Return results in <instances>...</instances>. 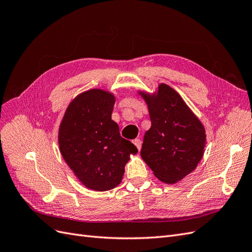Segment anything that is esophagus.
Returning a JSON list of instances; mask_svg holds the SVG:
<instances>
[{
	"label": "esophagus",
	"mask_w": 252,
	"mask_h": 252,
	"mask_svg": "<svg viewBox=\"0 0 252 252\" xmlns=\"http://www.w3.org/2000/svg\"><path fill=\"white\" fill-rule=\"evenodd\" d=\"M133 144L136 146V148H138V150L140 151L141 150V147H142V142L140 139H135L133 140Z\"/></svg>",
	"instance_id": "obj_1"
}]
</instances>
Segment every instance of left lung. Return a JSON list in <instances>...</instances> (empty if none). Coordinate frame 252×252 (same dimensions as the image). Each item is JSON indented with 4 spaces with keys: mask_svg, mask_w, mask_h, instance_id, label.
I'll use <instances>...</instances> for the list:
<instances>
[{
    "mask_svg": "<svg viewBox=\"0 0 252 252\" xmlns=\"http://www.w3.org/2000/svg\"><path fill=\"white\" fill-rule=\"evenodd\" d=\"M140 94L151 120V127L144 135L142 158L159 181L174 184L201 161L205 128L181 95L166 84L158 85L154 94Z\"/></svg>",
    "mask_w": 252,
    "mask_h": 252,
    "instance_id": "8db88e82",
    "label": "left lung"
}]
</instances>
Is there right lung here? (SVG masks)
Masks as SVG:
<instances>
[{
    "label": "right lung",
    "instance_id": "right-lung-1",
    "mask_svg": "<svg viewBox=\"0 0 252 252\" xmlns=\"http://www.w3.org/2000/svg\"><path fill=\"white\" fill-rule=\"evenodd\" d=\"M116 98L108 91L90 89L68 106L59 129L60 151L82 184L95 191L117 187L129 156L138 148L120 135L111 120Z\"/></svg>",
    "mask_w": 252,
    "mask_h": 252
}]
</instances>
